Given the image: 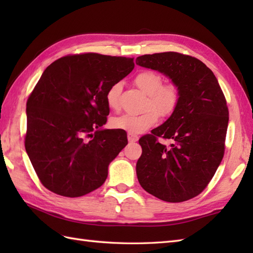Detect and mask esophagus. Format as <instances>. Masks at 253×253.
<instances>
[{"label":"esophagus","mask_w":253,"mask_h":253,"mask_svg":"<svg viewBox=\"0 0 253 253\" xmlns=\"http://www.w3.org/2000/svg\"><path fill=\"white\" fill-rule=\"evenodd\" d=\"M127 138H128V141H129V142H136L139 139V137L137 135H135V133H131V132H128Z\"/></svg>","instance_id":"1"}]
</instances>
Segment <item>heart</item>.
<instances>
[{
    "label": "heart",
    "mask_w": 253,
    "mask_h": 253,
    "mask_svg": "<svg viewBox=\"0 0 253 253\" xmlns=\"http://www.w3.org/2000/svg\"><path fill=\"white\" fill-rule=\"evenodd\" d=\"M137 87L148 94L146 109L149 110L139 115L125 114L113 118L111 125L115 129L131 133H140L153 127L158 118H168L175 112L180 100V89L175 83L163 84L164 79L155 71H141L133 79ZM122 83L113 84L105 94L106 104L113 111L120 109V95Z\"/></svg>",
    "instance_id": "heart-1"
}]
</instances>
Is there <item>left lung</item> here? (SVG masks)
<instances>
[{"label": "left lung", "mask_w": 253, "mask_h": 253, "mask_svg": "<svg viewBox=\"0 0 253 253\" xmlns=\"http://www.w3.org/2000/svg\"><path fill=\"white\" fill-rule=\"evenodd\" d=\"M137 65L165 74L180 89L166 121L139 139V184L166 202H184L206 189L224 157L228 106L216 77L198 58L178 52L139 56ZM173 141L168 147L158 138Z\"/></svg>", "instance_id": "left-lung-1"}]
</instances>
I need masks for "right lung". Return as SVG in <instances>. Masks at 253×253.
Instances as JSON below:
<instances>
[{
    "mask_svg": "<svg viewBox=\"0 0 253 253\" xmlns=\"http://www.w3.org/2000/svg\"><path fill=\"white\" fill-rule=\"evenodd\" d=\"M133 67V57L82 53L45 68L27 100L25 148L46 189L76 198L104 184L128 143L125 130L100 129L110 113L105 94Z\"/></svg>",
    "mask_w": 253,
    "mask_h": 253,
    "instance_id": "add662e5",
    "label": "right lung"
}]
</instances>
